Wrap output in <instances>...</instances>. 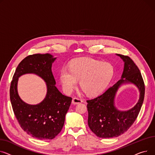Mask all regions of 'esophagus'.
Masks as SVG:
<instances>
[{"label": "esophagus", "mask_w": 155, "mask_h": 155, "mask_svg": "<svg viewBox=\"0 0 155 155\" xmlns=\"http://www.w3.org/2000/svg\"><path fill=\"white\" fill-rule=\"evenodd\" d=\"M82 102H83V101H82L81 99H78L77 97H74L72 100V104H78L81 103Z\"/></svg>", "instance_id": "1"}]
</instances>
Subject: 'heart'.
<instances>
[{"instance_id":"1","label":"heart","mask_w":155,"mask_h":155,"mask_svg":"<svg viewBox=\"0 0 155 155\" xmlns=\"http://www.w3.org/2000/svg\"><path fill=\"white\" fill-rule=\"evenodd\" d=\"M114 68L110 62H101L89 58H80L72 61L69 69L63 68L60 81L66 94L72 92L78 81L87 95L94 96L102 93L112 79Z\"/></svg>"}]
</instances>
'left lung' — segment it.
<instances>
[{"label": "left lung", "instance_id": "obj_1", "mask_svg": "<svg viewBox=\"0 0 155 155\" xmlns=\"http://www.w3.org/2000/svg\"><path fill=\"white\" fill-rule=\"evenodd\" d=\"M124 62L121 79L105 93L93 99L87 100L88 126L97 136L110 138L119 136L128 130L137 117L144 96V84L140 69L128 56L116 54ZM133 84L139 91L138 102L128 110H120L115 105V97L119 89Z\"/></svg>", "mask_w": 155, "mask_h": 155}]
</instances>
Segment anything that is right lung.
I'll return each instance as SVG.
<instances>
[{"mask_svg":"<svg viewBox=\"0 0 155 155\" xmlns=\"http://www.w3.org/2000/svg\"><path fill=\"white\" fill-rule=\"evenodd\" d=\"M56 59L50 54L26 57L18 65L11 84V102L18 122L24 131L41 140H52L61 132L72 101L71 97L62 94L55 86L51 68ZM27 74L38 75L47 85V94L37 105L26 104L18 93V78Z\"/></svg>","mask_w":155,"mask_h":155,"instance_id":"right-lung-1","label":"right lung"}]
</instances>
